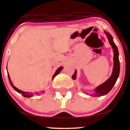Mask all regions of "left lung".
Segmentation results:
<instances>
[{
    "mask_svg": "<svg viewBox=\"0 0 130 130\" xmlns=\"http://www.w3.org/2000/svg\"><path fill=\"white\" fill-rule=\"evenodd\" d=\"M104 34H106V36L109 41V43L112 46L113 51L114 52L113 56V71L111 74V76L109 77L108 79L103 83V84L99 85L97 87H96L95 89H94V93L93 94L90 95V96H101L107 94L111 90L112 88L113 87L114 85L116 83L117 80L119 76L120 70V61H119V53H118V50L117 46L115 45L113 40V37L112 35L106 31H104ZM76 73L77 71L75 70V73L72 76V79L75 80L76 78Z\"/></svg>",
    "mask_w": 130,
    "mask_h": 130,
    "instance_id": "obj_1",
    "label": "left lung"
}]
</instances>
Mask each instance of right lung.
Returning <instances> with one entry per match:
<instances>
[{"label":"right lung","mask_w":130,"mask_h":130,"mask_svg":"<svg viewBox=\"0 0 130 130\" xmlns=\"http://www.w3.org/2000/svg\"><path fill=\"white\" fill-rule=\"evenodd\" d=\"M63 69V67H60V68H59L57 69L56 70V72H55V73L54 74V75L52 76V79H54V78H55V76H56L57 75H58L60 72ZM8 79H9V81L10 82V85H12V87H13V88L14 89L16 92H17L18 93H21L22 94V95L23 96H24V97H32V96H33V95H34V94L32 93H28V92H23V91H22L21 90L18 89V88H17L15 86H14V85H13V84L12 83V82H11V80H10V76H9V73H8Z\"/></svg>","instance_id":"right-lung-1"}]
</instances>
